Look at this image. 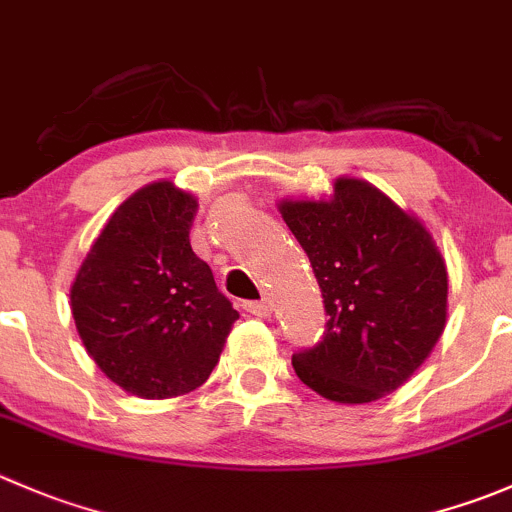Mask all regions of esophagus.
Wrapping results in <instances>:
<instances>
[{
	"label": "esophagus",
	"instance_id": "obj_1",
	"mask_svg": "<svg viewBox=\"0 0 512 512\" xmlns=\"http://www.w3.org/2000/svg\"><path fill=\"white\" fill-rule=\"evenodd\" d=\"M245 310L255 317H270L272 315V302L260 300V302H245Z\"/></svg>",
	"mask_w": 512,
	"mask_h": 512
}]
</instances>
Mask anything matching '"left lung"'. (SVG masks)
<instances>
[{
	"label": "left lung",
	"mask_w": 512,
	"mask_h": 512,
	"mask_svg": "<svg viewBox=\"0 0 512 512\" xmlns=\"http://www.w3.org/2000/svg\"><path fill=\"white\" fill-rule=\"evenodd\" d=\"M280 215L310 257L327 322L292 355L307 388L362 405L398 390L425 362L448 317V270L423 222L355 177L330 200H282Z\"/></svg>",
	"instance_id": "8db88e82"
}]
</instances>
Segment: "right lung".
Here are the masks:
<instances>
[{
	"label": "right lung",
	"mask_w": 512,
	"mask_h": 512,
	"mask_svg": "<svg viewBox=\"0 0 512 512\" xmlns=\"http://www.w3.org/2000/svg\"><path fill=\"white\" fill-rule=\"evenodd\" d=\"M197 200L152 182L114 210L72 282V315L99 370L127 393H192L240 315L192 252Z\"/></svg>",
	"instance_id": "right-lung-1"
}]
</instances>
